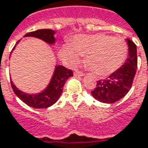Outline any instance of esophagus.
<instances>
[{
	"instance_id": "esophagus-1",
	"label": "esophagus",
	"mask_w": 148,
	"mask_h": 148,
	"mask_svg": "<svg viewBox=\"0 0 148 148\" xmlns=\"http://www.w3.org/2000/svg\"><path fill=\"white\" fill-rule=\"evenodd\" d=\"M74 76H78V77H81V76H84V74L82 71H79V70H75L74 73Z\"/></svg>"
}]
</instances>
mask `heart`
<instances>
[{
    "label": "heart",
    "mask_w": 148,
    "mask_h": 148,
    "mask_svg": "<svg viewBox=\"0 0 148 148\" xmlns=\"http://www.w3.org/2000/svg\"><path fill=\"white\" fill-rule=\"evenodd\" d=\"M129 52L128 45L123 39L104 33L77 35L70 45H64L60 56L70 66L79 64L81 56L85 63L98 76L113 74L125 63Z\"/></svg>",
    "instance_id": "1"
}]
</instances>
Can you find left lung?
Wrapping results in <instances>:
<instances>
[{"label": "left lung", "instance_id": "obj_1", "mask_svg": "<svg viewBox=\"0 0 148 148\" xmlns=\"http://www.w3.org/2000/svg\"><path fill=\"white\" fill-rule=\"evenodd\" d=\"M127 42L129 46V56L125 64L108 78L98 80L97 88L92 91V97L101 102H116L123 98L132 87L138 65L137 47L130 39H127Z\"/></svg>", "mask_w": 148, "mask_h": 148}]
</instances>
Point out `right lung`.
<instances>
[{"label": "right lung", "mask_w": 148, "mask_h": 148, "mask_svg": "<svg viewBox=\"0 0 148 148\" xmlns=\"http://www.w3.org/2000/svg\"><path fill=\"white\" fill-rule=\"evenodd\" d=\"M55 31L51 29H38L33 32L26 33L24 37H33L37 38L42 39L47 43H55L54 38ZM19 41H18V42ZM17 42V43H18ZM15 47H14V49ZM73 76V71L71 69H66L62 65H56L54 71L53 76L51 79L46 89L38 94H28L22 91L18 90L15 85L11 82V87L14 92L16 94L20 100H22L25 104L31 107L42 109L47 108L49 106L55 104L60 98L63 92V88L67 81V79Z\"/></svg>", "instance_id": "right-lung-1"}]
</instances>
